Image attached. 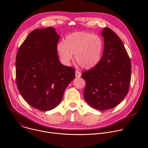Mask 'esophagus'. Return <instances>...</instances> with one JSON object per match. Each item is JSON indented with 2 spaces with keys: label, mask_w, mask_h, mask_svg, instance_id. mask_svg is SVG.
<instances>
[{
  "label": "esophagus",
  "mask_w": 148,
  "mask_h": 148,
  "mask_svg": "<svg viewBox=\"0 0 148 148\" xmlns=\"http://www.w3.org/2000/svg\"><path fill=\"white\" fill-rule=\"evenodd\" d=\"M81 74L80 72H79L78 71H75V77H76L79 78V77H81Z\"/></svg>",
  "instance_id": "esophagus-1"
}]
</instances>
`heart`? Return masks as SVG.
I'll list each match as a JSON object with an SVG mask.
<instances>
[{"mask_svg": "<svg viewBox=\"0 0 148 148\" xmlns=\"http://www.w3.org/2000/svg\"><path fill=\"white\" fill-rule=\"evenodd\" d=\"M103 48V42L98 35L77 32L68 35L64 42L60 41L57 51L61 62L69 66L75 54V60L84 69H91L99 62Z\"/></svg>", "mask_w": 148, "mask_h": 148, "instance_id": "heart-1", "label": "heart"}]
</instances>
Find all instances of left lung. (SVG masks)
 Instances as JSON below:
<instances>
[{
    "instance_id": "left-lung-1",
    "label": "left lung",
    "mask_w": 148,
    "mask_h": 148,
    "mask_svg": "<svg viewBox=\"0 0 148 148\" xmlns=\"http://www.w3.org/2000/svg\"><path fill=\"white\" fill-rule=\"evenodd\" d=\"M104 40L102 56L98 64L82 73L86 81V101L92 108L105 111L114 108L129 91L131 63L122 40L111 29L101 31Z\"/></svg>"
}]
</instances>
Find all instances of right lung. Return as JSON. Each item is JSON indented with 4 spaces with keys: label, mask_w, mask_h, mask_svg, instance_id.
Returning a JSON list of instances; mask_svg holds the SVG:
<instances>
[{
    "label": "right lung",
    "mask_w": 148,
    "mask_h": 148,
    "mask_svg": "<svg viewBox=\"0 0 148 148\" xmlns=\"http://www.w3.org/2000/svg\"><path fill=\"white\" fill-rule=\"evenodd\" d=\"M60 36L53 27L35 29L19 47L16 60L18 90L32 107L47 111L61 102L75 70L62 65L57 51Z\"/></svg>",
    "instance_id": "right-lung-1"
}]
</instances>
